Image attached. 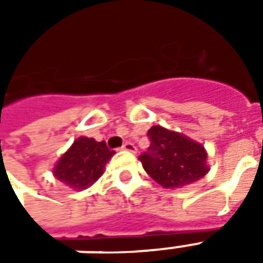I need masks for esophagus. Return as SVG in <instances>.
<instances>
[{"mask_svg":"<svg viewBox=\"0 0 263 263\" xmlns=\"http://www.w3.org/2000/svg\"><path fill=\"white\" fill-rule=\"evenodd\" d=\"M122 149H124V151H128V152H134V154L137 152V148H135V145L132 142L124 143V145H122Z\"/></svg>","mask_w":263,"mask_h":263,"instance_id":"34e87169","label":"esophagus"}]
</instances>
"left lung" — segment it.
Segmentation results:
<instances>
[{
  "mask_svg": "<svg viewBox=\"0 0 263 263\" xmlns=\"http://www.w3.org/2000/svg\"><path fill=\"white\" fill-rule=\"evenodd\" d=\"M148 138L151 145L139 160L146 173L162 187H183L207 175V154L200 143L160 125L152 126Z\"/></svg>",
  "mask_w": 263,
  "mask_h": 263,
  "instance_id": "1",
  "label": "left lung"
}]
</instances>
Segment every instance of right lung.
I'll list each match as a JSON object with an SVG mask.
<instances>
[{
  "label": "right lung",
  "instance_id": "obj_1",
  "mask_svg": "<svg viewBox=\"0 0 263 263\" xmlns=\"http://www.w3.org/2000/svg\"><path fill=\"white\" fill-rule=\"evenodd\" d=\"M114 151L107 143L97 142L92 138L76 139L53 169L60 182L74 190H84L96 183L104 173V166L111 159Z\"/></svg>",
  "mask_w": 263,
  "mask_h": 263
}]
</instances>
